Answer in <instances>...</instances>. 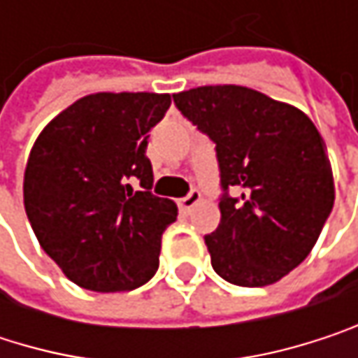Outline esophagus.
I'll return each mask as SVG.
<instances>
[{
  "label": "esophagus",
  "mask_w": 358,
  "mask_h": 358,
  "mask_svg": "<svg viewBox=\"0 0 358 358\" xmlns=\"http://www.w3.org/2000/svg\"><path fill=\"white\" fill-rule=\"evenodd\" d=\"M199 201H201V192H199V190H190L186 196H182V199H180L178 207L182 209V211H190Z\"/></svg>",
  "instance_id": "esophagus-1"
}]
</instances>
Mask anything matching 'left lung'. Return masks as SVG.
Here are the masks:
<instances>
[{"label":"left lung","instance_id":"left-lung-1","mask_svg":"<svg viewBox=\"0 0 358 358\" xmlns=\"http://www.w3.org/2000/svg\"><path fill=\"white\" fill-rule=\"evenodd\" d=\"M215 143L222 222L205 236L211 265L236 286L282 280L315 247L334 207L327 149L301 109L236 85L174 95Z\"/></svg>","mask_w":358,"mask_h":358}]
</instances>
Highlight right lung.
Here are the masks:
<instances>
[{"label":"right lung","mask_w":358,"mask_h":358,"mask_svg":"<svg viewBox=\"0 0 358 358\" xmlns=\"http://www.w3.org/2000/svg\"><path fill=\"white\" fill-rule=\"evenodd\" d=\"M170 95L97 93L53 117L24 172V209L36 241L74 284L120 292L147 284L159 267L174 201L157 196L149 130Z\"/></svg>","instance_id":"right-lung-1"}]
</instances>
